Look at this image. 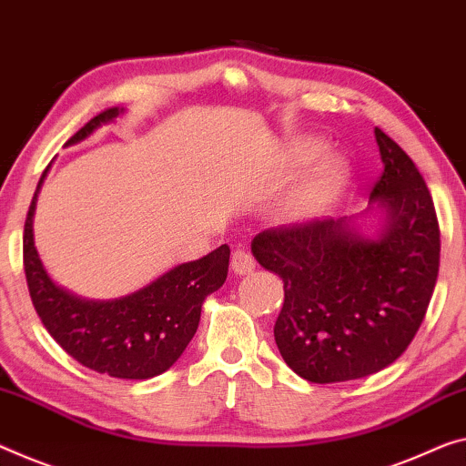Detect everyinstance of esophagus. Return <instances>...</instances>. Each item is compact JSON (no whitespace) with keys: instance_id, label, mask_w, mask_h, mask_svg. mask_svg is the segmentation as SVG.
I'll return each mask as SVG.
<instances>
[{"instance_id":"1","label":"esophagus","mask_w":466,"mask_h":466,"mask_svg":"<svg viewBox=\"0 0 466 466\" xmlns=\"http://www.w3.org/2000/svg\"><path fill=\"white\" fill-rule=\"evenodd\" d=\"M231 268H233V273H238V275H249L256 268L254 256L249 254L246 248H238L231 256Z\"/></svg>"}]
</instances>
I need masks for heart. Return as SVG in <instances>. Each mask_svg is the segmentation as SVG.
<instances>
[{"instance_id": "1", "label": "heart", "mask_w": 466, "mask_h": 466, "mask_svg": "<svg viewBox=\"0 0 466 466\" xmlns=\"http://www.w3.org/2000/svg\"><path fill=\"white\" fill-rule=\"evenodd\" d=\"M327 154V143L319 137H296L285 149L281 164V178L291 181ZM348 164L339 156H329L319 162L285 204V218L296 225H310L323 218L338 204L348 183Z\"/></svg>"}]
</instances>
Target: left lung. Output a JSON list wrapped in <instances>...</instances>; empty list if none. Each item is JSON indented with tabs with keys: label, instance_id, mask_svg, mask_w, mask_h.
Segmentation results:
<instances>
[{
	"label": "left lung",
	"instance_id": "1",
	"mask_svg": "<svg viewBox=\"0 0 466 466\" xmlns=\"http://www.w3.org/2000/svg\"><path fill=\"white\" fill-rule=\"evenodd\" d=\"M383 173L370 208L383 225L369 238L354 220L267 228L252 241L264 268L283 279L275 341L306 381L339 383L390 367L423 323L440 270V225L425 178L375 128Z\"/></svg>",
	"mask_w": 466,
	"mask_h": 466
}]
</instances>
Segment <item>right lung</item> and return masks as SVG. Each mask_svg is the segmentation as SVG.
Wrapping results in <instances>:
<instances>
[{
  "instance_id": "right-lung-1",
  "label": "right lung",
  "mask_w": 466,
  "mask_h": 466,
  "mask_svg": "<svg viewBox=\"0 0 466 466\" xmlns=\"http://www.w3.org/2000/svg\"><path fill=\"white\" fill-rule=\"evenodd\" d=\"M120 112L110 108L93 116L66 146L87 139ZM43 177L28 206L23 235L26 285L43 327L64 352L102 375L152 379L168 370L196 335L204 299L223 288L231 249L225 243L199 260L178 264L123 298H78L49 279L35 248L33 214Z\"/></svg>"
}]
</instances>
